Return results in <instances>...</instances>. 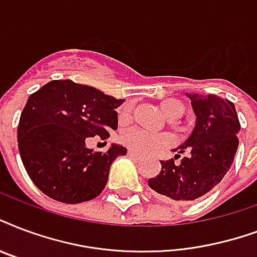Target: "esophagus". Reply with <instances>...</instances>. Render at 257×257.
Masks as SVG:
<instances>
[{"instance_id": "esophagus-1", "label": "esophagus", "mask_w": 257, "mask_h": 257, "mask_svg": "<svg viewBox=\"0 0 257 257\" xmlns=\"http://www.w3.org/2000/svg\"><path fill=\"white\" fill-rule=\"evenodd\" d=\"M128 155L131 156V158H133V159H140V158H142V155H139L137 152H135V151L132 150L128 151Z\"/></svg>"}]
</instances>
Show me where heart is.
<instances>
[{
  "label": "heart",
  "mask_w": 257,
  "mask_h": 257,
  "mask_svg": "<svg viewBox=\"0 0 257 257\" xmlns=\"http://www.w3.org/2000/svg\"><path fill=\"white\" fill-rule=\"evenodd\" d=\"M185 103L179 99H164L160 102V110L166 118H179L185 113ZM129 106L122 109V115H128ZM121 142L131 150L139 154H151L154 151L167 147L171 143V136L167 133L148 132L142 128H131L125 131L121 136Z\"/></svg>",
  "instance_id": "b5f03b06"
}]
</instances>
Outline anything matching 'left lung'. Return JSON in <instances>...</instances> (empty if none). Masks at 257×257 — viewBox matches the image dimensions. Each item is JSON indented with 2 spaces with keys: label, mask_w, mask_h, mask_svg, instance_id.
<instances>
[{
  "label": "left lung",
  "mask_w": 257,
  "mask_h": 257,
  "mask_svg": "<svg viewBox=\"0 0 257 257\" xmlns=\"http://www.w3.org/2000/svg\"><path fill=\"white\" fill-rule=\"evenodd\" d=\"M194 114L193 132L175 150L174 159L186 155L179 164L160 160L159 175L148 179V186L160 197L175 202H191L209 193L229 171L238 147L240 131L234 103L209 94H189Z\"/></svg>",
  "instance_id": "obj_1"
}]
</instances>
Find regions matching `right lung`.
Returning a JSON list of instances; mask_svg holds the SVG:
<instances>
[{"mask_svg":"<svg viewBox=\"0 0 257 257\" xmlns=\"http://www.w3.org/2000/svg\"><path fill=\"white\" fill-rule=\"evenodd\" d=\"M124 99L70 79L51 81L31 94L23 109L17 142L29 178L50 198L79 203L95 198L106 186L109 170L126 148L111 144L102 152L86 147L117 129L114 109Z\"/></svg>","mask_w":257,"mask_h":257,"instance_id":"obj_1","label":"right lung"}]
</instances>
